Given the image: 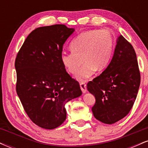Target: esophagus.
I'll return each mask as SVG.
<instances>
[{
	"mask_svg": "<svg viewBox=\"0 0 148 148\" xmlns=\"http://www.w3.org/2000/svg\"><path fill=\"white\" fill-rule=\"evenodd\" d=\"M80 87H81V89L82 90L83 93H86V92H87V88H86V84L84 82H82L80 84Z\"/></svg>",
	"mask_w": 148,
	"mask_h": 148,
	"instance_id": "1",
	"label": "esophagus"
}]
</instances>
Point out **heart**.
Wrapping results in <instances>:
<instances>
[{
    "instance_id": "obj_1",
    "label": "heart",
    "mask_w": 148,
    "mask_h": 148,
    "mask_svg": "<svg viewBox=\"0 0 148 148\" xmlns=\"http://www.w3.org/2000/svg\"><path fill=\"white\" fill-rule=\"evenodd\" d=\"M114 41L106 30H90L80 33L70 44L72 52L62 53L60 60L67 72L76 74L82 62L84 66L76 78L84 82L95 74L101 72L108 65Z\"/></svg>"
}]
</instances>
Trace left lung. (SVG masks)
Returning <instances> with one entry per match:
<instances>
[{
    "label": "left lung",
    "mask_w": 148,
    "mask_h": 148,
    "mask_svg": "<svg viewBox=\"0 0 148 148\" xmlns=\"http://www.w3.org/2000/svg\"><path fill=\"white\" fill-rule=\"evenodd\" d=\"M140 82L135 51L130 42L120 35L111 62L87 85L88 90L96 99L92 108L95 118L108 125L125 118L133 106Z\"/></svg>",
    "instance_id": "obj_1"
}]
</instances>
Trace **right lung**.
I'll list each match as a JSON object with an SVG mask.
<instances>
[{
  "label": "right lung",
  "mask_w": 148,
  "mask_h": 148,
  "mask_svg": "<svg viewBox=\"0 0 148 148\" xmlns=\"http://www.w3.org/2000/svg\"><path fill=\"white\" fill-rule=\"evenodd\" d=\"M74 30L62 24L36 28L16 56V93L30 120L42 128L62 125L66 103L82 95L60 60L63 45Z\"/></svg>",
  "instance_id": "1"
}]
</instances>
